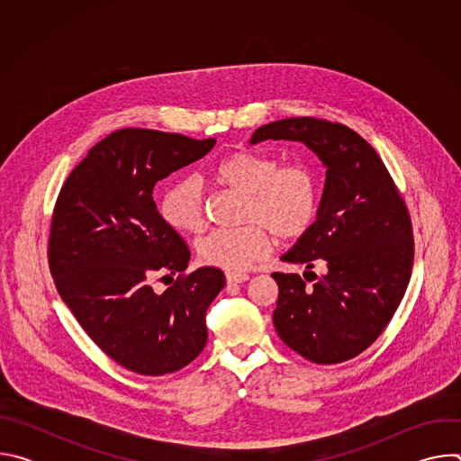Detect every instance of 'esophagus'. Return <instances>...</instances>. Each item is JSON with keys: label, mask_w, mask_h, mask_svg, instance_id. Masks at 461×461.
<instances>
[{"label": "esophagus", "mask_w": 461, "mask_h": 461, "mask_svg": "<svg viewBox=\"0 0 461 461\" xmlns=\"http://www.w3.org/2000/svg\"><path fill=\"white\" fill-rule=\"evenodd\" d=\"M249 279L248 274H240V272H226V281L228 285H240L246 283Z\"/></svg>", "instance_id": "1"}]
</instances>
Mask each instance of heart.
Returning <instances> with one entry per match:
<instances>
[{
  "instance_id": "1",
  "label": "heart",
  "mask_w": 461,
  "mask_h": 461,
  "mask_svg": "<svg viewBox=\"0 0 461 461\" xmlns=\"http://www.w3.org/2000/svg\"><path fill=\"white\" fill-rule=\"evenodd\" d=\"M212 175L219 185L242 194L240 221L248 224L213 230L196 242V255L204 265L246 270L272 251V233L281 240H295L317 219L321 185L306 164L281 166L270 155L239 149L222 157ZM160 213L173 230L199 233L206 224L201 182L191 176L173 180L160 196Z\"/></svg>"
}]
</instances>
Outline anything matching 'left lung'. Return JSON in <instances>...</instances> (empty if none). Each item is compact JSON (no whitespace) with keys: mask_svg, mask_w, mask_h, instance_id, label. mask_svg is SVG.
I'll return each instance as SVG.
<instances>
[{"mask_svg":"<svg viewBox=\"0 0 461 461\" xmlns=\"http://www.w3.org/2000/svg\"><path fill=\"white\" fill-rule=\"evenodd\" d=\"M270 139L303 142L326 166L317 221L283 255L306 265L307 281L272 274L279 285L276 330L312 363L348 361L383 334L407 292L414 265L407 204L375 149L343 123L285 118L260 125L249 144ZM315 266L324 276L309 272Z\"/></svg>","mask_w":461,"mask_h":461,"instance_id":"obj_1","label":"left lung"}]
</instances>
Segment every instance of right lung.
<instances>
[{
	"label": "right lung",
	"mask_w": 461,
	"mask_h": 461,
	"mask_svg": "<svg viewBox=\"0 0 461 461\" xmlns=\"http://www.w3.org/2000/svg\"><path fill=\"white\" fill-rule=\"evenodd\" d=\"M213 146L125 127L59 189L47 249L56 290L100 350L131 372L171 374L204 350L206 312L226 279L212 267L184 274L189 248L158 213L153 187ZM171 275L179 277L157 294L150 283Z\"/></svg>",
	"instance_id": "right-lung-1"
}]
</instances>
